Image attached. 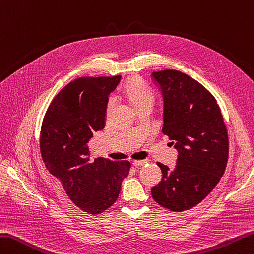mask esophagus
<instances>
[{"label":"esophagus","mask_w":254,"mask_h":254,"mask_svg":"<svg viewBox=\"0 0 254 254\" xmlns=\"http://www.w3.org/2000/svg\"><path fill=\"white\" fill-rule=\"evenodd\" d=\"M147 160H142V161H133V166H143L145 165V164H147Z\"/></svg>","instance_id":"34e87169"}]
</instances>
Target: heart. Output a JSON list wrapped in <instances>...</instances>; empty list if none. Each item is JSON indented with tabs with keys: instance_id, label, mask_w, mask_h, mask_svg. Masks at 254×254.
<instances>
[{
	"instance_id": "obj_1",
	"label": "heart",
	"mask_w": 254,
	"mask_h": 254,
	"mask_svg": "<svg viewBox=\"0 0 254 254\" xmlns=\"http://www.w3.org/2000/svg\"><path fill=\"white\" fill-rule=\"evenodd\" d=\"M124 94L136 110L145 104H153L155 101V93L152 90V88L147 86L140 78H133L126 84ZM114 103H116V98L113 96L109 97L107 101V112H110Z\"/></svg>"
}]
</instances>
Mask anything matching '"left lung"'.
I'll return each mask as SVG.
<instances>
[{
	"instance_id": "1",
	"label": "left lung",
	"mask_w": 254,
	"mask_h": 254,
	"mask_svg": "<svg viewBox=\"0 0 254 254\" xmlns=\"http://www.w3.org/2000/svg\"><path fill=\"white\" fill-rule=\"evenodd\" d=\"M164 99L162 131L178 151L170 170L162 163V181L152 188L158 205L172 211L191 209L209 195L225 173L229 140L216 98L195 79L165 69L152 73Z\"/></svg>"
}]
</instances>
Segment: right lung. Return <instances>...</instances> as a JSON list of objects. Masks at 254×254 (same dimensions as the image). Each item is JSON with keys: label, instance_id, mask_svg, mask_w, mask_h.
<instances>
[{"label": "right lung", "instance_id": "1", "mask_svg": "<svg viewBox=\"0 0 254 254\" xmlns=\"http://www.w3.org/2000/svg\"><path fill=\"white\" fill-rule=\"evenodd\" d=\"M121 76L80 77L64 86L49 104L41 128L42 158L62 182L70 200L98 215L117 201L131 163L90 160L87 143L104 127L107 101Z\"/></svg>", "mask_w": 254, "mask_h": 254}]
</instances>
